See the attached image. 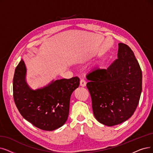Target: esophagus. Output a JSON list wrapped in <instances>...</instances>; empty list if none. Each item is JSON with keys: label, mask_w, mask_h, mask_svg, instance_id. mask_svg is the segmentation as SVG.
Masks as SVG:
<instances>
[{"label": "esophagus", "mask_w": 153, "mask_h": 153, "mask_svg": "<svg viewBox=\"0 0 153 153\" xmlns=\"http://www.w3.org/2000/svg\"><path fill=\"white\" fill-rule=\"evenodd\" d=\"M86 84H87L86 81H85L84 79H81V80H80V86L82 87H85V86H86Z\"/></svg>", "instance_id": "1"}]
</instances>
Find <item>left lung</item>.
Listing matches in <instances>:
<instances>
[{
	"instance_id": "1",
	"label": "left lung",
	"mask_w": 153,
	"mask_h": 153,
	"mask_svg": "<svg viewBox=\"0 0 153 153\" xmlns=\"http://www.w3.org/2000/svg\"><path fill=\"white\" fill-rule=\"evenodd\" d=\"M93 112L100 123L113 126L129 119L136 111L142 91V71L127 45L120 42L117 59L107 69L87 76Z\"/></svg>"
}]
</instances>
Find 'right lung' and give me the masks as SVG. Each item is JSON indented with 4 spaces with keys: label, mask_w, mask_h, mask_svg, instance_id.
I'll return each mask as SVG.
<instances>
[{
    "label": "right lung",
    "mask_w": 153,
    "mask_h": 153,
    "mask_svg": "<svg viewBox=\"0 0 153 153\" xmlns=\"http://www.w3.org/2000/svg\"><path fill=\"white\" fill-rule=\"evenodd\" d=\"M26 67L22 59L15 70L13 95L22 117L36 127L52 131L63 126L68 119L70 97L80 85L77 76L52 80L33 90L26 82Z\"/></svg>",
    "instance_id": "1"
}]
</instances>
